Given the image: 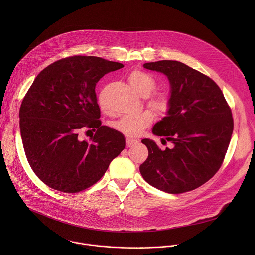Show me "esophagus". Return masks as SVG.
<instances>
[{"mask_svg": "<svg viewBox=\"0 0 255 255\" xmlns=\"http://www.w3.org/2000/svg\"><path fill=\"white\" fill-rule=\"evenodd\" d=\"M126 142H127V147H131V146L136 144L138 142L137 139L134 138H130V137H127L126 138Z\"/></svg>", "mask_w": 255, "mask_h": 255, "instance_id": "obj_1", "label": "esophagus"}]
</instances>
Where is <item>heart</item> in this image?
I'll return each mask as SVG.
<instances>
[{"label": "heart", "instance_id": "1", "mask_svg": "<svg viewBox=\"0 0 255 255\" xmlns=\"http://www.w3.org/2000/svg\"><path fill=\"white\" fill-rule=\"evenodd\" d=\"M128 79L138 95L147 98V103L151 109L160 114H163L169 109L170 100L166 94L161 92L149 94L156 87V80L151 74L136 70L129 73ZM153 121L154 114L151 111L146 110L134 115L122 117L113 124V128L128 136H136L151 125Z\"/></svg>", "mask_w": 255, "mask_h": 255}]
</instances>
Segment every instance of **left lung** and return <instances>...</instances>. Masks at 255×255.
I'll use <instances>...</instances> for the list:
<instances>
[{
    "label": "left lung",
    "instance_id": "1",
    "mask_svg": "<svg viewBox=\"0 0 255 255\" xmlns=\"http://www.w3.org/2000/svg\"><path fill=\"white\" fill-rule=\"evenodd\" d=\"M143 67L169 79L167 116L154 125L152 132L174 146L161 150L153 140L142 139L148 158L139 167L140 174L168 193L193 190L208 182L223 163L234 129L232 111L210 77L181 62L165 60Z\"/></svg>",
    "mask_w": 255,
    "mask_h": 255
}]
</instances>
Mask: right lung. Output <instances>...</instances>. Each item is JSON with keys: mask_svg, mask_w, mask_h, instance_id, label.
Here are the masks:
<instances>
[{"mask_svg": "<svg viewBox=\"0 0 255 255\" xmlns=\"http://www.w3.org/2000/svg\"><path fill=\"white\" fill-rule=\"evenodd\" d=\"M122 68L98 57H69L45 68L27 91L19 109L23 148L35 175L51 188L86 189L125 149V136L101 125L95 93L101 77ZM81 130L96 133L81 141Z\"/></svg>", "mask_w": 255, "mask_h": 255, "instance_id": "1", "label": "right lung"}]
</instances>
